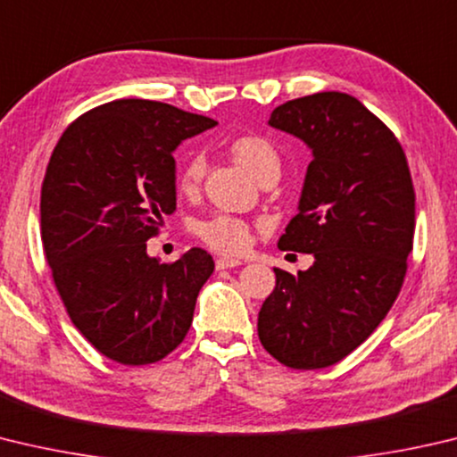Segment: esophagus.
I'll return each instance as SVG.
<instances>
[{
    "instance_id": "1",
    "label": "esophagus",
    "mask_w": 457,
    "mask_h": 457,
    "mask_svg": "<svg viewBox=\"0 0 457 457\" xmlns=\"http://www.w3.org/2000/svg\"><path fill=\"white\" fill-rule=\"evenodd\" d=\"M237 265H242V262L234 260V257H220V260H215V268H218V270L237 268Z\"/></svg>"
}]
</instances>
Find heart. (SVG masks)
<instances>
[{"label": "heart", "mask_w": 457, "mask_h": 457, "mask_svg": "<svg viewBox=\"0 0 457 457\" xmlns=\"http://www.w3.org/2000/svg\"><path fill=\"white\" fill-rule=\"evenodd\" d=\"M229 154L242 165L245 171H250L257 179L268 170L279 168L278 149L273 147L270 139L260 134H242L231 139ZM205 171L204 155L194 154L187 157L184 168L179 171L178 186L179 192L194 194ZM195 234L205 245L220 253H242L252 239L250 223L242 218L229 213H215L212 218L195 223Z\"/></svg>", "instance_id": "1"}]
</instances>
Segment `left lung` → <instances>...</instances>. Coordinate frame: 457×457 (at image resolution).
Masks as SVG:
<instances>
[{"mask_svg":"<svg viewBox=\"0 0 457 457\" xmlns=\"http://www.w3.org/2000/svg\"><path fill=\"white\" fill-rule=\"evenodd\" d=\"M270 126L313 152L300 213L278 247L315 262L297 278L273 268L257 336L287 368H328L366 342L403 286L416 228L410 165L394 131L339 91L281 104Z\"/></svg>","mask_w":457,"mask_h":457,"instance_id":"obj_1","label":"left lung"}]
</instances>
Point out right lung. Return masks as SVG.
<instances>
[{"label": "right lung", "instance_id": "add662e5", "mask_svg": "<svg viewBox=\"0 0 457 457\" xmlns=\"http://www.w3.org/2000/svg\"><path fill=\"white\" fill-rule=\"evenodd\" d=\"M215 123L115 99L73 120L49 157L39 212L55 289L79 334L123 366L155 363L184 342L213 271L202 247L160 263L145 242L176 210L171 152Z\"/></svg>", "mask_w": 457, "mask_h": 457}]
</instances>
